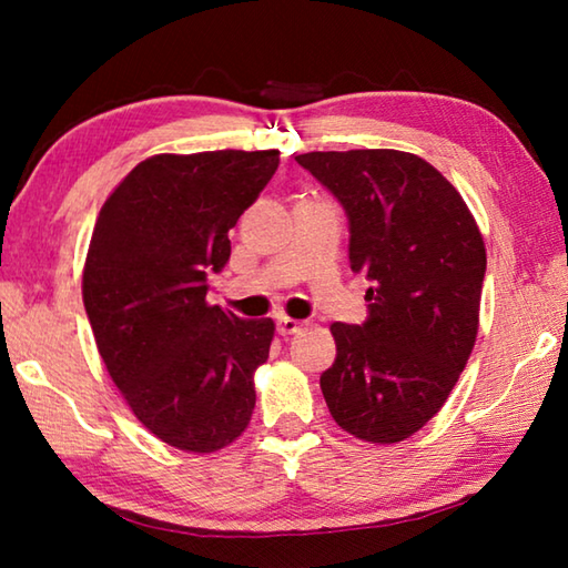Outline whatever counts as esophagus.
I'll list each match as a JSON object with an SVG mask.
<instances>
[{"mask_svg": "<svg viewBox=\"0 0 568 568\" xmlns=\"http://www.w3.org/2000/svg\"><path fill=\"white\" fill-rule=\"evenodd\" d=\"M303 328H305V325L301 321L287 318V315H281V318H277V333H281V335H295V333H301Z\"/></svg>", "mask_w": 568, "mask_h": 568, "instance_id": "esophagus-1", "label": "esophagus"}]
</instances>
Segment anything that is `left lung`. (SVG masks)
<instances>
[{"mask_svg": "<svg viewBox=\"0 0 568 568\" xmlns=\"http://www.w3.org/2000/svg\"><path fill=\"white\" fill-rule=\"evenodd\" d=\"M348 213L351 267L365 273L368 321L333 323L321 376L331 416L368 444H400L444 408L476 345L484 235L460 192L400 150L295 158Z\"/></svg>", "mask_w": 568, "mask_h": 568, "instance_id": "1", "label": "left lung"}]
</instances>
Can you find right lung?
<instances>
[{
	"label": "right lung",
	"instance_id": "add662e5",
	"mask_svg": "<svg viewBox=\"0 0 568 568\" xmlns=\"http://www.w3.org/2000/svg\"><path fill=\"white\" fill-rule=\"evenodd\" d=\"M277 170V150L152 155L110 192L92 230L82 301L110 378L142 426L187 454L243 434L275 335L207 303L227 230Z\"/></svg>",
	"mask_w": 568,
	"mask_h": 568
}]
</instances>
